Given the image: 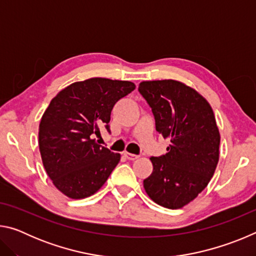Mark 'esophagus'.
<instances>
[{
    "label": "esophagus",
    "mask_w": 256,
    "mask_h": 256,
    "mask_svg": "<svg viewBox=\"0 0 256 256\" xmlns=\"http://www.w3.org/2000/svg\"><path fill=\"white\" fill-rule=\"evenodd\" d=\"M124 156L126 157L128 160H136L138 158V154H128V152H124Z\"/></svg>",
    "instance_id": "34e87169"
}]
</instances>
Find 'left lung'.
<instances>
[{"label": "left lung", "mask_w": 256, "mask_h": 256, "mask_svg": "<svg viewBox=\"0 0 256 256\" xmlns=\"http://www.w3.org/2000/svg\"><path fill=\"white\" fill-rule=\"evenodd\" d=\"M138 92L152 110L156 130L170 138L166 154L150 158L154 170L144 190L159 206L180 209L214 174L220 136L214 112L201 94L175 80L144 81Z\"/></svg>", "instance_id": "obj_1"}]
</instances>
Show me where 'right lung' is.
<instances>
[{
    "label": "right lung",
    "mask_w": 256,
    "mask_h": 256,
    "mask_svg": "<svg viewBox=\"0 0 256 256\" xmlns=\"http://www.w3.org/2000/svg\"><path fill=\"white\" fill-rule=\"evenodd\" d=\"M134 89L130 81L92 78L52 99L40 124V150L47 175L66 196H92L120 162V154L97 144L94 138L100 126L110 134L112 107Z\"/></svg>",
    "instance_id": "1"
}]
</instances>
